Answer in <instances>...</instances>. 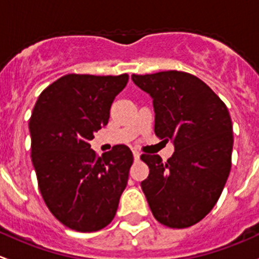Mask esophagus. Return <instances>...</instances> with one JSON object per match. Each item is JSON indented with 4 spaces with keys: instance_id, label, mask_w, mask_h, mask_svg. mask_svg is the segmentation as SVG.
I'll return each mask as SVG.
<instances>
[{
    "instance_id": "34e87169",
    "label": "esophagus",
    "mask_w": 259,
    "mask_h": 259,
    "mask_svg": "<svg viewBox=\"0 0 259 259\" xmlns=\"http://www.w3.org/2000/svg\"><path fill=\"white\" fill-rule=\"evenodd\" d=\"M140 157H141L140 152L133 151V158H135V161H138V159H140Z\"/></svg>"
}]
</instances>
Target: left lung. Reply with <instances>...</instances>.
Instances as JSON below:
<instances>
[{
	"mask_svg": "<svg viewBox=\"0 0 259 259\" xmlns=\"http://www.w3.org/2000/svg\"><path fill=\"white\" fill-rule=\"evenodd\" d=\"M133 83L151 96L154 133L172 141L167 162L142 154L149 175L141 182L154 218L170 228H186L214 207L231 170L233 132L221 98L193 74L164 71L132 74Z\"/></svg>",
	"mask_w": 259,
	"mask_h": 259,
	"instance_id": "8db88e82",
	"label": "left lung"
}]
</instances>
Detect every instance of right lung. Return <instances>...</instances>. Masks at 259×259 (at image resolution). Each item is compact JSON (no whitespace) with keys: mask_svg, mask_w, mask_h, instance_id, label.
I'll return each instance as SVG.
<instances>
[{"mask_svg":"<svg viewBox=\"0 0 259 259\" xmlns=\"http://www.w3.org/2000/svg\"><path fill=\"white\" fill-rule=\"evenodd\" d=\"M128 74H66L39 95L30 118L31 157L39 192L53 215L78 232L100 231L118 208L133 162L114 146L96 156L90 141L105 127Z\"/></svg>","mask_w":259,"mask_h":259,"instance_id":"right-lung-1","label":"right lung"}]
</instances>
